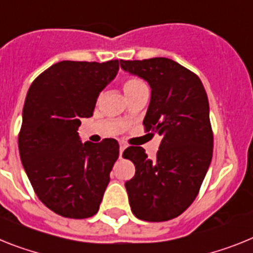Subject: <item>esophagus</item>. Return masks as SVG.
Returning <instances> with one entry per match:
<instances>
[{"instance_id": "esophagus-1", "label": "esophagus", "mask_w": 253, "mask_h": 253, "mask_svg": "<svg viewBox=\"0 0 253 253\" xmlns=\"http://www.w3.org/2000/svg\"><path fill=\"white\" fill-rule=\"evenodd\" d=\"M125 149H126V145H125V144H121L120 145V158L122 157V153Z\"/></svg>"}]
</instances>
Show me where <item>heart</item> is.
Segmentation results:
<instances>
[{
  "mask_svg": "<svg viewBox=\"0 0 253 253\" xmlns=\"http://www.w3.org/2000/svg\"><path fill=\"white\" fill-rule=\"evenodd\" d=\"M143 87H146L145 84L137 77H128L123 81V91H125L126 96L133 94V92H136L137 90L143 88Z\"/></svg>",
  "mask_w": 253,
  "mask_h": 253,
  "instance_id": "obj_1",
  "label": "heart"
}]
</instances>
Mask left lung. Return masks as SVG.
Instances as JSON below:
<instances>
[{
    "instance_id": "left-lung-1",
    "label": "left lung",
    "mask_w": 253,
    "mask_h": 253,
    "mask_svg": "<svg viewBox=\"0 0 253 253\" xmlns=\"http://www.w3.org/2000/svg\"><path fill=\"white\" fill-rule=\"evenodd\" d=\"M120 61L125 71L150 84L143 125L146 132L162 137L156 158H148L141 146L123 152L136 169L125 184L131 211L144 221H167L192 205L211 163L209 99L198 76L171 59Z\"/></svg>"
}]
</instances>
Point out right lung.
Listing matches in <instances>:
<instances>
[{
    "instance_id": "obj_1",
    "label": "right lung",
    "mask_w": 253,
    "mask_h": 253,
    "mask_svg": "<svg viewBox=\"0 0 253 253\" xmlns=\"http://www.w3.org/2000/svg\"><path fill=\"white\" fill-rule=\"evenodd\" d=\"M118 69V60L59 61L29 87L19 153L40 201L58 215L87 218L99 211L120 145L114 139L82 144L77 130Z\"/></svg>"
}]
</instances>
